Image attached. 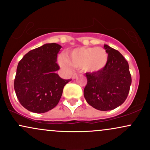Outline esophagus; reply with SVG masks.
I'll list each match as a JSON object with an SVG mask.
<instances>
[{
    "label": "esophagus",
    "instance_id": "34e87169",
    "mask_svg": "<svg viewBox=\"0 0 150 150\" xmlns=\"http://www.w3.org/2000/svg\"><path fill=\"white\" fill-rule=\"evenodd\" d=\"M77 73H74L73 75H72V79H75L77 77Z\"/></svg>",
    "mask_w": 150,
    "mask_h": 150
}]
</instances>
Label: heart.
<instances>
[{
	"label": "heart",
	"instance_id": "b5f03b06",
	"mask_svg": "<svg viewBox=\"0 0 150 150\" xmlns=\"http://www.w3.org/2000/svg\"><path fill=\"white\" fill-rule=\"evenodd\" d=\"M108 62V53L101 47H83L75 49L68 53L67 59L61 58L60 63L65 68L70 65L82 68L89 73L99 72L104 68Z\"/></svg>",
	"mask_w": 150,
	"mask_h": 150
}]
</instances>
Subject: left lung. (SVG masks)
Segmentation results:
<instances>
[{
	"instance_id": "8db88e82",
	"label": "left lung",
	"mask_w": 150,
	"mask_h": 150,
	"mask_svg": "<svg viewBox=\"0 0 150 150\" xmlns=\"http://www.w3.org/2000/svg\"><path fill=\"white\" fill-rule=\"evenodd\" d=\"M107 64L99 72L86 73L84 97L88 104L99 111H110L123 104L128 95L132 79L128 63L117 50L104 45Z\"/></svg>"
}]
</instances>
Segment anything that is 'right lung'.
I'll list each match as a JSON object with an SVG mask.
<instances>
[{
  "mask_svg": "<svg viewBox=\"0 0 150 150\" xmlns=\"http://www.w3.org/2000/svg\"><path fill=\"white\" fill-rule=\"evenodd\" d=\"M61 46L46 44L31 50L20 60L17 68L14 88L23 107L34 113H45L59 102L64 86L71 80H63L56 71Z\"/></svg>",
  "mask_w": 150,
  "mask_h": 150,
  "instance_id": "obj_1",
  "label": "right lung"
}]
</instances>
